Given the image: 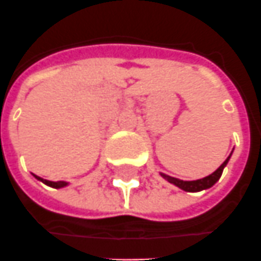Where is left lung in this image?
I'll list each match as a JSON object with an SVG mask.
<instances>
[{"label":"left lung","instance_id":"obj_1","mask_svg":"<svg viewBox=\"0 0 261 261\" xmlns=\"http://www.w3.org/2000/svg\"><path fill=\"white\" fill-rule=\"evenodd\" d=\"M230 156L222 163V165H220V166H219L217 170H215V172L212 173V175L206 176V177H203V179H197V180H180V179H176V177L165 175V173H161V176L162 177H165L169 183H173L175 186H177L179 189H182L185 192H200V190H204V189L212 188V186L220 179V176L223 173L224 166L227 165Z\"/></svg>","mask_w":261,"mask_h":261}]
</instances>
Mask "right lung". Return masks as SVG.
Wrapping results in <instances>:
<instances>
[{
  "instance_id": "right-lung-1",
  "label": "right lung",
  "mask_w": 261,
  "mask_h": 261,
  "mask_svg": "<svg viewBox=\"0 0 261 261\" xmlns=\"http://www.w3.org/2000/svg\"><path fill=\"white\" fill-rule=\"evenodd\" d=\"M35 177H37L38 180H41L42 183H45V185H48V186H51V188L54 189H61V188H65V186H68V182H62V180H59V182H51V180H46V179H42V177H39V176L34 175Z\"/></svg>"
}]
</instances>
